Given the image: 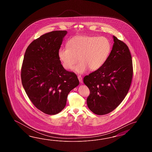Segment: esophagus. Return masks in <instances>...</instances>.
Segmentation results:
<instances>
[{"instance_id": "obj_1", "label": "esophagus", "mask_w": 152, "mask_h": 152, "mask_svg": "<svg viewBox=\"0 0 152 152\" xmlns=\"http://www.w3.org/2000/svg\"><path fill=\"white\" fill-rule=\"evenodd\" d=\"M77 78H78V79H79V80L80 81V83H83V77H82L80 75H79L78 76H77Z\"/></svg>"}]
</instances>
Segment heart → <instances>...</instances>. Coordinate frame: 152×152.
I'll use <instances>...</instances> for the list:
<instances>
[{
	"label": "heart",
	"mask_w": 152,
	"mask_h": 152,
	"mask_svg": "<svg viewBox=\"0 0 152 152\" xmlns=\"http://www.w3.org/2000/svg\"><path fill=\"white\" fill-rule=\"evenodd\" d=\"M67 46L58 50V58L67 70L73 68L79 60L75 68L78 73H83L88 69L96 71L101 68L111 49L110 41L104 36H76L68 41Z\"/></svg>",
	"instance_id": "obj_1"
}]
</instances>
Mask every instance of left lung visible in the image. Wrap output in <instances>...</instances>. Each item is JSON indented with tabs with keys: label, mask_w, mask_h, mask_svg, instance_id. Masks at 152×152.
I'll return each instance as SVG.
<instances>
[{
	"label": "left lung",
	"mask_w": 152,
	"mask_h": 152,
	"mask_svg": "<svg viewBox=\"0 0 152 152\" xmlns=\"http://www.w3.org/2000/svg\"><path fill=\"white\" fill-rule=\"evenodd\" d=\"M113 38V47L107 61L83 80L90 91L87 106L98 115L115 110L126 96L132 81V58L129 48L115 36Z\"/></svg>",
	"instance_id": "left-lung-1"
}]
</instances>
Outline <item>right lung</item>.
<instances>
[{
  "mask_svg": "<svg viewBox=\"0 0 152 152\" xmlns=\"http://www.w3.org/2000/svg\"><path fill=\"white\" fill-rule=\"evenodd\" d=\"M65 30L46 33L32 41L24 56L21 80L34 105L55 115L64 109L69 92L79 84L77 75L63 67L58 56Z\"/></svg>",
  "mask_w": 152,
  "mask_h": 152,
  "instance_id": "right-lung-1",
  "label": "right lung"
}]
</instances>
